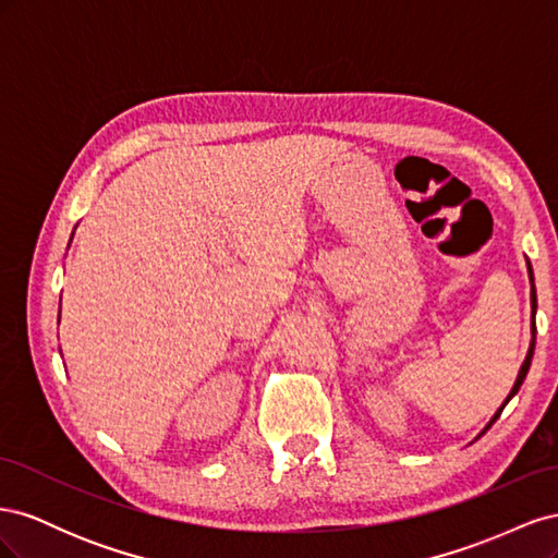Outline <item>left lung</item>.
I'll return each mask as SVG.
<instances>
[{
	"label": "left lung",
	"mask_w": 558,
	"mask_h": 558,
	"mask_svg": "<svg viewBox=\"0 0 558 558\" xmlns=\"http://www.w3.org/2000/svg\"><path fill=\"white\" fill-rule=\"evenodd\" d=\"M526 267H529V281H531V347H529V353H526V359H523V363H521V367H519V375H517V381H514V386H512V391L508 393V398L502 400V404L500 408L496 410V414L492 416V421H488L486 424V428H492V424L494 421L500 416V412H502V408L505 404H508L514 396H517V391L521 388V384H523V379H526V375H529V367H531V361H533V351H535V312H537V293H535V279H533V267H531V263H529V258H526ZM484 428V430H486ZM484 430L480 433V435H484ZM477 435V437H480Z\"/></svg>",
	"instance_id": "8db88e82"
}]
</instances>
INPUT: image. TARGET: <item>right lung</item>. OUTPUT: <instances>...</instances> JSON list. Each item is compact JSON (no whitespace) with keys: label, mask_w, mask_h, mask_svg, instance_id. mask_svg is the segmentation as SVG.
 Returning a JSON list of instances; mask_svg holds the SVG:
<instances>
[{"label":"right lung","mask_w":558,"mask_h":558,"mask_svg":"<svg viewBox=\"0 0 558 558\" xmlns=\"http://www.w3.org/2000/svg\"><path fill=\"white\" fill-rule=\"evenodd\" d=\"M58 320H60V318H58Z\"/></svg>","instance_id":"obj_1"}]
</instances>
